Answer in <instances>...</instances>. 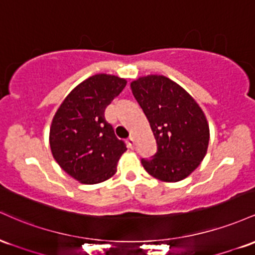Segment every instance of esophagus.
<instances>
[{
	"label": "esophagus",
	"instance_id": "esophagus-1",
	"mask_svg": "<svg viewBox=\"0 0 255 255\" xmlns=\"http://www.w3.org/2000/svg\"><path fill=\"white\" fill-rule=\"evenodd\" d=\"M128 148H131V149H132L133 145H135V138H133V137H128Z\"/></svg>",
	"mask_w": 255,
	"mask_h": 255
}]
</instances>
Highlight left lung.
Masks as SVG:
<instances>
[{"label":"left lung","instance_id":"left-lung-1","mask_svg":"<svg viewBox=\"0 0 255 255\" xmlns=\"http://www.w3.org/2000/svg\"><path fill=\"white\" fill-rule=\"evenodd\" d=\"M131 90L150 124L158 150L142 165L154 178L179 182L187 178L207 154L210 127L194 97L161 74L131 82Z\"/></svg>","mask_w":255,"mask_h":255}]
</instances>
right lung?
<instances>
[{"label": "right lung", "instance_id": "right-lung-1", "mask_svg": "<svg viewBox=\"0 0 255 255\" xmlns=\"http://www.w3.org/2000/svg\"><path fill=\"white\" fill-rule=\"evenodd\" d=\"M127 85L113 74L91 76L65 97L51 120L49 143L55 161L83 184L107 181L127 150L106 122L105 110Z\"/></svg>", "mask_w": 255, "mask_h": 255}]
</instances>
